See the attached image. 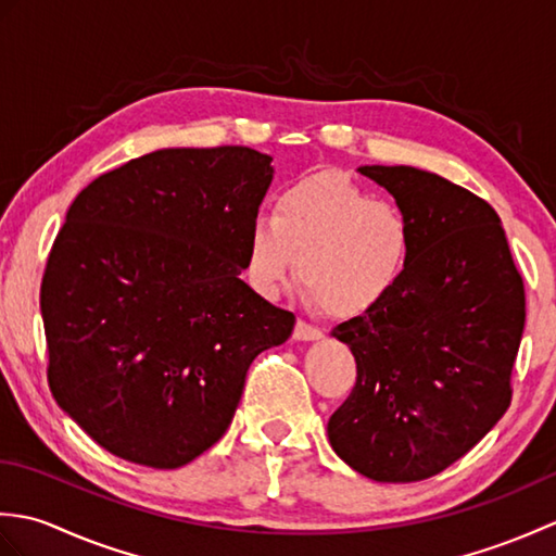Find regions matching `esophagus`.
I'll list each match as a JSON object with an SVG mask.
<instances>
[{
  "mask_svg": "<svg viewBox=\"0 0 556 556\" xmlns=\"http://www.w3.org/2000/svg\"><path fill=\"white\" fill-rule=\"evenodd\" d=\"M320 337H323L320 329H317L311 323H305V320H299L296 327H293V339H299V341H313V339H320Z\"/></svg>",
  "mask_w": 556,
  "mask_h": 556,
  "instance_id": "obj_1",
  "label": "esophagus"
}]
</instances>
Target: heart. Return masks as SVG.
Segmentation results:
<instances>
[{
	"label": "heart",
	"instance_id": "b5f03b06",
	"mask_svg": "<svg viewBox=\"0 0 556 556\" xmlns=\"http://www.w3.org/2000/svg\"><path fill=\"white\" fill-rule=\"evenodd\" d=\"M410 260L404 207L341 176L313 174L281 188L271 217L248 224L243 275L260 296L277 299L301 271L327 313L356 317L392 296Z\"/></svg>",
	"mask_w": 556,
	"mask_h": 556
}]
</instances>
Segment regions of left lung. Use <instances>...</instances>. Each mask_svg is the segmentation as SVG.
I'll use <instances>...</instances> for the list:
<instances>
[{"label": "left lung", "mask_w": 556, "mask_h": 556, "mask_svg": "<svg viewBox=\"0 0 556 556\" xmlns=\"http://www.w3.org/2000/svg\"><path fill=\"white\" fill-rule=\"evenodd\" d=\"M413 222V260L375 311L332 329L356 384L327 437L361 476L416 482L442 473L511 404L526 325L523 277L488 200L416 167H361Z\"/></svg>", "instance_id": "1"}]
</instances>
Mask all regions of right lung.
I'll list each match as a JSON object with an SVG mask.
<instances>
[{
  "instance_id": "add662e5",
  "label": "right lung",
  "mask_w": 556,
  "mask_h": 556,
  "mask_svg": "<svg viewBox=\"0 0 556 556\" xmlns=\"http://www.w3.org/2000/svg\"><path fill=\"white\" fill-rule=\"evenodd\" d=\"M253 148H167L76 195L40 311L54 401L110 454L179 468L227 432L257 353L293 313L239 277L271 181Z\"/></svg>"
}]
</instances>
